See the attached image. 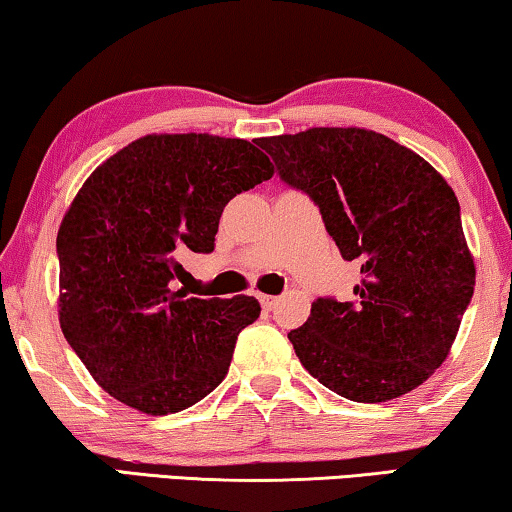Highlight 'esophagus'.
<instances>
[{"label":"esophagus","instance_id":"34e87169","mask_svg":"<svg viewBox=\"0 0 512 512\" xmlns=\"http://www.w3.org/2000/svg\"><path fill=\"white\" fill-rule=\"evenodd\" d=\"M258 300H261V307L265 311H272L274 307H277V302H279V298H274V295H265V293L258 295Z\"/></svg>","mask_w":512,"mask_h":512}]
</instances>
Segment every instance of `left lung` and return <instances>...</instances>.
I'll return each mask as SVG.
<instances>
[{
    "label": "left lung",
    "mask_w": 512,
    "mask_h": 512,
    "mask_svg": "<svg viewBox=\"0 0 512 512\" xmlns=\"http://www.w3.org/2000/svg\"><path fill=\"white\" fill-rule=\"evenodd\" d=\"M281 180L318 205L346 261L353 302L318 298L288 332L302 367L351 402L379 404L448 358L476 286L455 191L420 154L358 127L258 138Z\"/></svg>",
    "instance_id": "left-lung-1"
}]
</instances>
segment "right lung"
Listing matches in <instances>:
<instances>
[{
    "instance_id": "1",
    "label": "right lung",
    "mask_w": 512,
    "mask_h": 512,
    "mask_svg": "<svg viewBox=\"0 0 512 512\" xmlns=\"http://www.w3.org/2000/svg\"><path fill=\"white\" fill-rule=\"evenodd\" d=\"M272 173L249 140L152 133L87 177L57 233L59 325L108 395L168 416L224 381L261 305L173 291L175 256L210 254L226 203Z\"/></svg>"
}]
</instances>
